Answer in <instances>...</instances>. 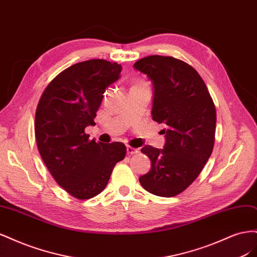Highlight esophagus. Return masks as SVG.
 Masks as SVG:
<instances>
[{
    "mask_svg": "<svg viewBox=\"0 0 257 257\" xmlns=\"http://www.w3.org/2000/svg\"><path fill=\"white\" fill-rule=\"evenodd\" d=\"M126 151H127L128 154H136V153L139 152L138 149H136V148L131 147V146H127V147H126Z\"/></svg>",
    "mask_w": 257,
    "mask_h": 257,
    "instance_id": "obj_1",
    "label": "esophagus"
}]
</instances>
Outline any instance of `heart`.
I'll list each match as a JSON object with an SVG mask.
<instances>
[{
    "label": "heart",
    "instance_id": "heart-1",
    "mask_svg": "<svg viewBox=\"0 0 257 257\" xmlns=\"http://www.w3.org/2000/svg\"><path fill=\"white\" fill-rule=\"evenodd\" d=\"M144 83L143 82H137V83H135L134 85H133V87H132V88H136V87H144Z\"/></svg>",
    "mask_w": 257,
    "mask_h": 257
}]
</instances>
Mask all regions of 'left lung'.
Returning a JSON list of instances; mask_svg holds the SVG:
<instances>
[{
	"mask_svg": "<svg viewBox=\"0 0 257 257\" xmlns=\"http://www.w3.org/2000/svg\"><path fill=\"white\" fill-rule=\"evenodd\" d=\"M153 83L152 119L165 125L164 149L145 146L150 172L143 188L162 197L182 193L198 177L213 150L216 112L199 74L173 57L150 56L134 64Z\"/></svg>",
	"mask_w": 257,
	"mask_h": 257,
	"instance_id": "left-lung-1",
	"label": "left lung"
}]
</instances>
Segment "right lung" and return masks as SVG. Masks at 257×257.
<instances>
[{
	"instance_id": "1",
	"label": "right lung",
	"mask_w": 257,
	"mask_h": 257,
	"mask_svg": "<svg viewBox=\"0 0 257 257\" xmlns=\"http://www.w3.org/2000/svg\"><path fill=\"white\" fill-rule=\"evenodd\" d=\"M121 71L120 64L100 59L76 63L50 81L38 102V151L54 180L75 198L96 196L114 165L125 158L122 143H96L84 133L94 124L106 88L120 78Z\"/></svg>"
}]
</instances>
